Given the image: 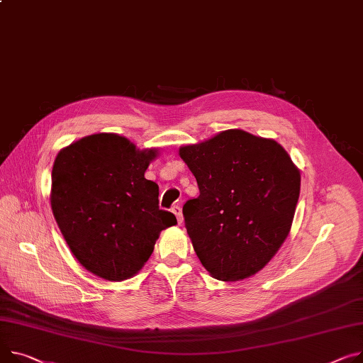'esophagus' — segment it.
<instances>
[{
	"instance_id": "1",
	"label": "esophagus",
	"mask_w": 363,
	"mask_h": 363,
	"mask_svg": "<svg viewBox=\"0 0 363 363\" xmlns=\"http://www.w3.org/2000/svg\"><path fill=\"white\" fill-rule=\"evenodd\" d=\"M172 213L177 216V220H178V223L181 225L182 223V220H184V217H182V208H181V206H174L172 207Z\"/></svg>"
}]
</instances>
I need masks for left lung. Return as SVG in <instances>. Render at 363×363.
Returning a JSON list of instances; mask_svg holds the SVG:
<instances>
[{
    "mask_svg": "<svg viewBox=\"0 0 363 363\" xmlns=\"http://www.w3.org/2000/svg\"><path fill=\"white\" fill-rule=\"evenodd\" d=\"M200 196L184 207L185 228L206 270L225 281L259 272L295 216L301 174L279 143L242 130L179 149Z\"/></svg>",
    "mask_w": 363,
    "mask_h": 363,
    "instance_id": "left-lung-1",
    "label": "left lung"
}]
</instances>
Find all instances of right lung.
I'll return each instance as SVG.
<instances>
[{
    "label": "right lung",
    "mask_w": 363,
    "mask_h": 363,
    "mask_svg": "<svg viewBox=\"0 0 363 363\" xmlns=\"http://www.w3.org/2000/svg\"><path fill=\"white\" fill-rule=\"evenodd\" d=\"M156 150H135L125 137L93 134L62 149L52 167L51 206L71 252L111 281L134 276L159 233L177 225L159 208V186L144 178Z\"/></svg>",
    "instance_id": "obj_1"
}]
</instances>
